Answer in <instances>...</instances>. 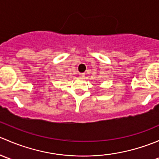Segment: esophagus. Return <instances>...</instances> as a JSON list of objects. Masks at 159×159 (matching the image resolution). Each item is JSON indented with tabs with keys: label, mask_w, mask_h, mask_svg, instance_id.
Wrapping results in <instances>:
<instances>
[{
	"label": "esophagus",
	"mask_w": 159,
	"mask_h": 159,
	"mask_svg": "<svg viewBox=\"0 0 159 159\" xmlns=\"http://www.w3.org/2000/svg\"><path fill=\"white\" fill-rule=\"evenodd\" d=\"M84 75H83V74H80L79 75V78H81V79H82V78H84Z\"/></svg>",
	"instance_id": "esophagus-1"
}]
</instances>
